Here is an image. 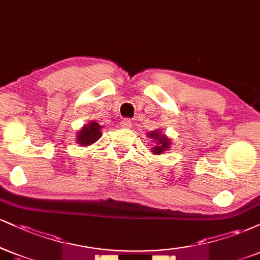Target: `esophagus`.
I'll use <instances>...</instances> for the list:
<instances>
[{"label": "esophagus", "mask_w": 260, "mask_h": 260, "mask_svg": "<svg viewBox=\"0 0 260 260\" xmlns=\"http://www.w3.org/2000/svg\"><path fill=\"white\" fill-rule=\"evenodd\" d=\"M121 127L131 128L132 127V121H131L129 118H123V120L121 121Z\"/></svg>", "instance_id": "esophagus-1"}]
</instances>
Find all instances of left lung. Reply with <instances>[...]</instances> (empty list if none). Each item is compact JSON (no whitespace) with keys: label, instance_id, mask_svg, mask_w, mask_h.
I'll list each match as a JSON object with an SVG mask.
<instances>
[{"label":"left lung","instance_id":"left-lung-1","mask_svg":"<svg viewBox=\"0 0 260 260\" xmlns=\"http://www.w3.org/2000/svg\"><path fill=\"white\" fill-rule=\"evenodd\" d=\"M151 139L155 140V147H153V153L154 154H162L166 149H169L170 145V139L166 138L165 136H161L159 133V131H154L153 133H149V136Z\"/></svg>","mask_w":260,"mask_h":260}]
</instances>
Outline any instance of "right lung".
<instances>
[{"mask_svg": "<svg viewBox=\"0 0 260 260\" xmlns=\"http://www.w3.org/2000/svg\"><path fill=\"white\" fill-rule=\"evenodd\" d=\"M100 129V124H98L94 121L90 122L88 126H84L79 131L78 136H77L78 143L80 145H90L92 143H95L101 137Z\"/></svg>", "mask_w": 260, "mask_h": 260, "instance_id": "obj_1", "label": "right lung"}]
</instances>
